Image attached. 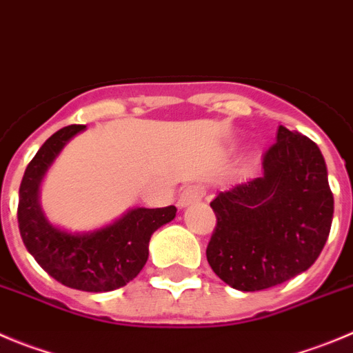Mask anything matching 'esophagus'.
<instances>
[{"label": "esophagus", "mask_w": 353, "mask_h": 353, "mask_svg": "<svg viewBox=\"0 0 353 353\" xmlns=\"http://www.w3.org/2000/svg\"><path fill=\"white\" fill-rule=\"evenodd\" d=\"M204 192H206V190H204L203 185H189L187 189H183L182 194H180L179 201H176V206H179L180 210H182V208L190 206V204L203 199Z\"/></svg>", "instance_id": "34e87169"}]
</instances>
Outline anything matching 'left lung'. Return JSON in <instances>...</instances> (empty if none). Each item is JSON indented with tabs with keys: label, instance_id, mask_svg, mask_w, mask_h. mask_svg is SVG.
<instances>
[{
	"label": "left lung",
	"instance_id": "8db88e82",
	"mask_svg": "<svg viewBox=\"0 0 353 353\" xmlns=\"http://www.w3.org/2000/svg\"><path fill=\"white\" fill-rule=\"evenodd\" d=\"M261 174L218 192L206 256L214 274L239 291H260L308 270L324 248L334 201L321 149L308 137L277 130Z\"/></svg>",
	"mask_w": 353,
	"mask_h": 353
}]
</instances>
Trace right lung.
<instances>
[{"label":"right lung","mask_w":353,"mask_h":353,"mask_svg":"<svg viewBox=\"0 0 353 353\" xmlns=\"http://www.w3.org/2000/svg\"><path fill=\"white\" fill-rule=\"evenodd\" d=\"M85 130L83 124H70L43 143L23 173L17 218L23 244L43 270L67 288L102 293L126 286L140 274L150 237L173 220L176 208H133L90 232H67L50 223L39 204V187L67 142Z\"/></svg>","instance_id":"add662e5"}]
</instances>
